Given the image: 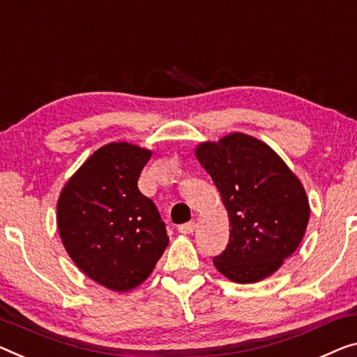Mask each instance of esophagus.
<instances>
[{
	"label": "esophagus",
	"instance_id": "obj_1",
	"mask_svg": "<svg viewBox=\"0 0 357 357\" xmlns=\"http://www.w3.org/2000/svg\"><path fill=\"white\" fill-rule=\"evenodd\" d=\"M195 229V222L194 221H189V222H184V225H181L178 227V231L181 234H192Z\"/></svg>",
	"mask_w": 357,
	"mask_h": 357
}]
</instances>
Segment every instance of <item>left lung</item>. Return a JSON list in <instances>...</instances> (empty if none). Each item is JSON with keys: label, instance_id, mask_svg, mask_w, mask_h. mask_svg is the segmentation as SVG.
<instances>
[{"label": "left lung", "instance_id": "left-lung-1", "mask_svg": "<svg viewBox=\"0 0 357 357\" xmlns=\"http://www.w3.org/2000/svg\"><path fill=\"white\" fill-rule=\"evenodd\" d=\"M195 157L229 215V243L213 258L216 269L237 284L269 278L294 255L310 221L300 179L268 144L242 132L202 142Z\"/></svg>", "mask_w": 357, "mask_h": 357}]
</instances>
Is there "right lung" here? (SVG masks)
Listing matches in <instances>:
<instances>
[{
    "label": "right lung",
    "mask_w": 357,
    "mask_h": 357,
    "mask_svg": "<svg viewBox=\"0 0 357 357\" xmlns=\"http://www.w3.org/2000/svg\"><path fill=\"white\" fill-rule=\"evenodd\" d=\"M147 149L110 142L63 185L57 227L68 257L89 279L114 291L142 284L168 247L167 227L137 179Z\"/></svg>",
    "instance_id": "1"
}]
</instances>
